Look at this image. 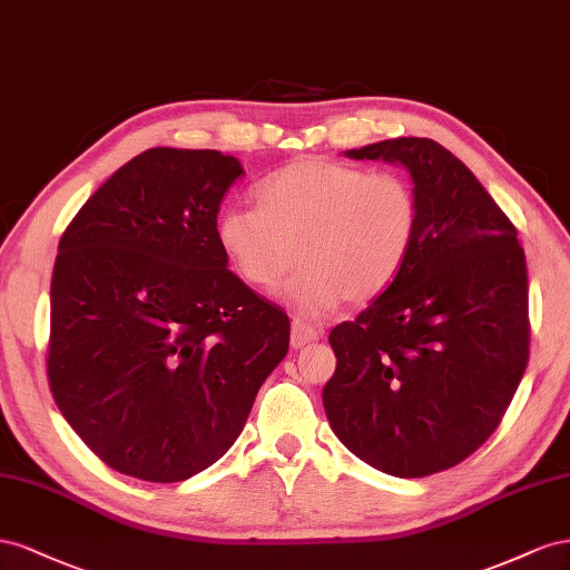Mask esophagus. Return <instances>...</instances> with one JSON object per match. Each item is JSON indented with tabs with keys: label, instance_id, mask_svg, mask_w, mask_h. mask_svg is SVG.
I'll use <instances>...</instances> for the list:
<instances>
[{
	"label": "esophagus",
	"instance_id": "esophagus-1",
	"mask_svg": "<svg viewBox=\"0 0 570 570\" xmlns=\"http://www.w3.org/2000/svg\"><path fill=\"white\" fill-rule=\"evenodd\" d=\"M322 338V330L313 327V324L294 320L291 322V346L294 348H303L307 344H313V341Z\"/></svg>",
	"mask_w": 570,
	"mask_h": 570
}]
</instances>
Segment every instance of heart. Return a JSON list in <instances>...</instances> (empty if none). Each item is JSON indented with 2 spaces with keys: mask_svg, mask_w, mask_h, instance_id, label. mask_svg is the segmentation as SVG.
Returning a JSON list of instances; mask_svg holds the SVG:
<instances>
[{
  "mask_svg": "<svg viewBox=\"0 0 570 570\" xmlns=\"http://www.w3.org/2000/svg\"><path fill=\"white\" fill-rule=\"evenodd\" d=\"M420 232V200L409 178L346 161L305 157L255 188V207L217 219L219 246L248 286L269 294L296 263L286 301L307 317L341 301L367 303L409 265Z\"/></svg>",
  "mask_w": 570,
  "mask_h": 570,
  "instance_id": "obj_1",
  "label": "heart"
}]
</instances>
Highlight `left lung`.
I'll list each match as a JSON object with an SVG mask.
<instances>
[{
	"label": "left lung",
	"mask_w": 570,
	"mask_h": 570,
	"mask_svg": "<svg viewBox=\"0 0 570 570\" xmlns=\"http://www.w3.org/2000/svg\"><path fill=\"white\" fill-rule=\"evenodd\" d=\"M348 157L411 171L420 232L399 279L332 330L336 370L322 403L357 459L425 478L478 451L523 380L525 253L492 195L439 142L382 140Z\"/></svg>",
	"instance_id": "1"
}]
</instances>
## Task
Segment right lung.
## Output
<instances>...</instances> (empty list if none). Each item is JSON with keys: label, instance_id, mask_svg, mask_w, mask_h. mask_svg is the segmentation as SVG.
<instances>
[{"label": "right lung", "instance_id": "add662e5", "mask_svg": "<svg viewBox=\"0 0 570 570\" xmlns=\"http://www.w3.org/2000/svg\"><path fill=\"white\" fill-rule=\"evenodd\" d=\"M217 150L150 148L97 188L59 240L50 392L109 468L181 482L219 461L288 351L279 305L226 267Z\"/></svg>", "mask_w": 570, "mask_h": 570}]
</instances>
